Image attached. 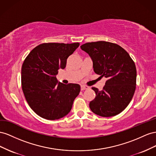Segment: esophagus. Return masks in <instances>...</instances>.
<instances>
[{"label": "esophagus", "instance_id": "obj_1", "mask_svg": "<svg viewBox=\"0 0 156 156\" xmlns=\"http://www.w3.org/2000/svg\"><path fill=\"white\" fill-rule=\"evenodd\" d=\"M88 88H89V87H87V86H81V90H82V91L87 90V89H88Z\"/></svg>", "mask_w": 156, "mask_h": 156}]
</instances>
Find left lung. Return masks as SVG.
Masks as SVG:
<instances>
[{
  "instance_id": "1",
  "label": "left lung",
  "mask_w": 156,
  "mask_h": 156,
  "mask_svg": "<svg viewBox=\"0 0 156 156\" xmlns=\"http://www.w3.org/2000/svg\"><path fill=\"white\" fill-rule=\"evenodd\" d=\"M80 48L91 58L94 72L107 78L103 90L92 87L96 95L90 103L91 110L102 117L122 112L129 104L136 89L134 61L123 48L112 42H88Z\"/></svg>"
}]
</instances>
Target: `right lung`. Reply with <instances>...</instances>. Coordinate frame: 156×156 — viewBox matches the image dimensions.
<instances>
[{"label": "right lung", "mask_w": 156, "mask_h": 156, "mask_svg": "<svg viewBox=\"0 0 156 156\" xmlns=\"http://www.w3.org/2000/svg\"><path fill=\"white\" fill-rule=\"evenodd\" d=\"M79 45L44 43L25 58L21 73L22 90L30 108L39 116L55 120L70 112L80 86L59 82L56 75L59 69L65 68L66 59Z\"/></svg>", "instance_id": "right-lung-1"}]
</instances>
